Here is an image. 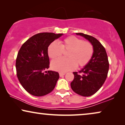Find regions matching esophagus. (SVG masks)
<instances>
[{"label":"esophagus","mask_w":125,"mask_h":125,"mask_svg":"<svg viewBox=\"0 0 125 125\" xmlns=\"http://www.w3.org/2000/svg\"><path fill=\"white\" fill-rule=\"evenodd\" d=\"M65 74V73H59V75H60V77H62L63 76H64V75Z\"/></svg>","instance_id":"obj_1"}]
</instances>
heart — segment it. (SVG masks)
<instances>
[{
    "mask_svg": "<svg viewBox=\"0 0 125 125\" xmlns=\"http://www.w3.org/2000/svg\"><path fill=\"white\" fill-rule=\"evenodd\" d=\"M68 51V58H59L51 63L54 71L61 73L71 71L78 68L84 67L90 62L94 54V47L88 41H83L74 36L64 39L60 45L57 42H51L48 48V54L52 59L61 56L64 52Z\"/></svg>",
    "mask_w": 125,
    "mask_h": 125,
    "instance_id": "1",
    "label": "heart"
}]
</instances>
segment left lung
<instances>
[{
  "label": "left lung",
  "mask_w": 125,
  "mask_h": 125,
  "mask_svg": "<svg viewBox=\"0 0 125 125\" xmlns=\"http://www.w3.org/2000/svg\"><path fill=\"white\" fill-rule=\"evenodd\" d=\"M88 40L94 47V54L88 64L78 72H73L74 79L71 86L75 93L89 97L101 88L107 76L109 63L105 48L99 41L92 36L76 33Z\"/></svg>",
  "instance_id": "obj_1"
}]
</instances>
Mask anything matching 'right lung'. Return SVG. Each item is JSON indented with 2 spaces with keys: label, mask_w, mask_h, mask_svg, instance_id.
Masks as SVG:
<instances>
[{
  "label": "right lung",
  "mask_w": 125,
  "mask_h": 125,
  "mask_svg": "<svg viewBox=\"0 0 125 125\" xmlns=\"http://www.w3.org/2000/svg\"><path fill=\"white\" fill-rule=\"evenodd\" d=\"M62 35L51 32L36 34L20 48L16 60V74L22 86L31 94L43 96L54 89L59 74L45 71L49 68L48 48Z\"/></svg>",
  "instance_id": "right-lung-1"
}]
</instances>
